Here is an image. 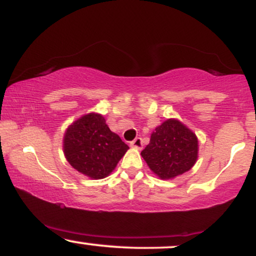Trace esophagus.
I'll list each match as a JSON object with an SVG mask.
<instances>
[{"mask_svg":"<svg viewBox=\"0 0 256 256\" xmlns=\"http://www.w3.org/2000/svg\"><path fill=\"white\" fill-rule=\"evenodd\" d=\"M130 144H131L132 148H136V149H142V146H143V140H142L140 137H137V138H134V140H132Z\"/></svg>","mask_w":256,"mask_h":256,"instance_id":"1","label":"esophagus"}]
</instances>
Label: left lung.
<instances>
[{
	"mask_svg": "<svg viewBox=\"0 0 256 256\" xmlns=\"http://www.w3.org/2000/svg\"><path fill=\"white\" fill-rule=\"evenodd\" d=\"M149 168L161 178L188 172L198 158V138L182 122L168 119L155 128L140 152Z\"/></svg>",
	"mask_w": 256,
	"mask_h": 256,
	"instance_id": "8db88e82",
	"label": "left lung"
}]
</instances>
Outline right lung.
<instances>
[{
  "label": "right lung",
  "instance_id": "obj_1",
  "mask_svg": "<svg viewBox=\"0 0 256 256\" xmlns=\"http://www.w3.org/2000/svg\"><path fill=\"white\" fill-rule=\"evenodd\" d=\"M63 149L76 170L98 180L112 173L128 146L110 130L102 116L89 113L68 128Z\"/></svg>",
  "mask_w": 256,
  "mask_h": 256
}]
</instances>
